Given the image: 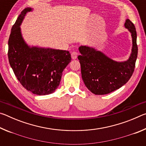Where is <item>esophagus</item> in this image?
Returning a JSON list of instances; mask_svg holds the SVG:
<instances>
[{"mask_svg": "<svg viewBox=\"0 0 146 146\" xmlns=\"http://www.w3.org/2000/svg\"><path fill=\"white\" fill-rule=\"evenodd\" d=\"M71 58H72L73 59H75L76 58V57H77V55H78V53L75 52V51H73L72 53H71Z\"/></svg>", "mask_w": 146, "mask_h": 146, "instance_id": "obj_1", "label": "esophagus"}]
</instances>
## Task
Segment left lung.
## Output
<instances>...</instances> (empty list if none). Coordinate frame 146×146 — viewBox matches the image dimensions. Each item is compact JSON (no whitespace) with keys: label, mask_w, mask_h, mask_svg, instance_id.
Masks as SVG:
<instances>
[{"label":"left lung","mask_w":146,"mask_h":146,"mask_svg":"<svg viewBox=\"0 0 146 146\" xmlns=\"http://www.w3.org/2000/svg\"><path fill=\"white\" fill-rule=\"evenodd\" d=\"M124 25L133 38L132 53L127 61L118 62L90 47L79 48L80 55L78 59L83 81L95 95H106L118 90L128 82L134 72L138 55L137 31L129 19L126 20Z\"/></svg>","instance_id":"obj_1"}]
</instances>
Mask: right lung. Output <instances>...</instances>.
Returning a JSON list of instances; mask_svg holds the SVG:
<instances>
[{
    "instance_id": "right-lung-1",
    "label": "right lung",
    "mask_w": 146,
    "mask_h": 146,
    "mask_svg": "<svg viewBox=\"0 0 146 146\" xmlns=\"http://www.w3.org/2000/svg\"><path fill=\"white\" fill-rule=\"evenodd\" d=\"M30 8L20 14L12 26L8 40L9 62L18 80L28 91L37 95L53 93L60 84L62 71L71 60L70 51L30 48L25 43L20 25Z\"/></svg>"
}]
</instances>
